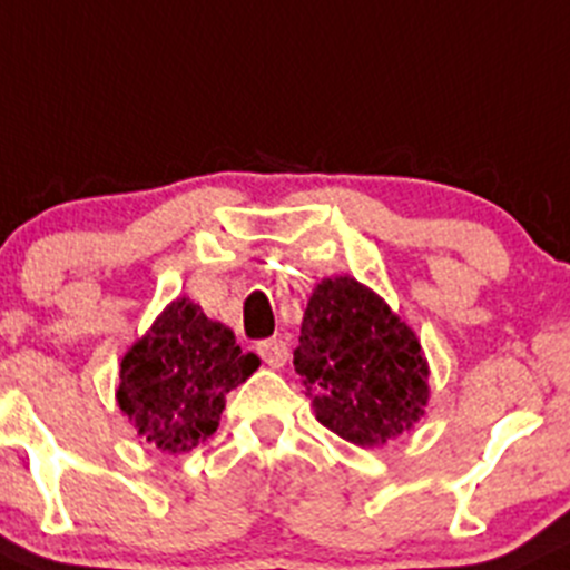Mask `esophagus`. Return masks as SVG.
Listing matches in <instances>:
<instances>
[{"label": "esophagus", "mask_w": 570, "mask_h": 570, "mask_svg": "<svg viewBox=\"0 0 570 570\" xmlns=\"http://www.w3.org/2000/svg\"><path fill=\"white\" fill-rule=\"evenodd\" d=\"M256 352L265 361L269 368H284L286 361H289V346H286L284 338H267L256 344Z\"/></svg>", "instance_id": "esophagus-1"}]
</instances>
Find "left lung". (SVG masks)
Listing matches in <instances>:
<instances>
[{
	"instance_id": "8db88e82",
	"label": "left lung",
	"mask_w": 570,
	"mask_h": 570,
	"mask_svg": "<svg viewBox=\"0 0 570 570\" xmlns=\"http://www.w3.org/2000/svg\"><path fill=\"white\" fill-rule=\"evenodd\" d=\"M295 371L316 421L361 448L410 431L429 404V363L417 335L350 275L325 278L311 295Z\"/></svg>"
}]
</instances>
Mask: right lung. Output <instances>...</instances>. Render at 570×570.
I'll return each instance as SVG.
<instances>
[{
    "label": "right lung",
    "instance_id": "1",
    "mask_svg": "<svg viewBox=\"0 0 570 570\" xmlns=\"http://www.w3.org/2000/svg\"><path fill=\"white\" fill-rule=\"evenodd\" d=\"M259 368L235 333L188 297H177L119 365L117 404L136 431L166 453H188L215 434L226 393Z\"/></svg>",
    "mask_w": 570,
    "mask_h": 570
}]
</instances>
